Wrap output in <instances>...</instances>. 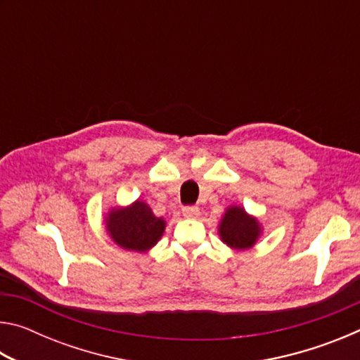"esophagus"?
Listing matches in <instances>:
<instances>
[{"label": "esophagus", "mask_w": 360, "mask_h": 360, "mask_svg": "<svg viewBox=\"0 0 360 360\" xmlns=\"http://www.w3.org/2000/svg\"><path fill=\"white\" fill-rule=\"evenodd\" d=\"M182 214L188 219H195L200 216V210L198 206H184V208H182Z\"/></svg>", "instance_id": "esophagus-1"}]
</instances>
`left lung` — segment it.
Instances as JSON below:
<instances>
[{"label": "left lung", "mask_w": 360, "mask_h": 360, "mask_svg": "<svg viewBox=\"0 0 360 360\" xmlns=\"http://www.w3.org/2000/svg\"><path fill=\"white\" fill-rule=\"evenodd\" d=\"M219 235L225 245L243 251L255 245L260 235V225L257 219L248 216L241 206H230L219 225Z\"/></svg>", "instance_id": "left-lung-1"}]
</instances>
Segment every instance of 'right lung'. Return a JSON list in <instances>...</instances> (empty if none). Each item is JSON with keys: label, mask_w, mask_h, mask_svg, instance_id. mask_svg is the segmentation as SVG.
I'll return each instance as SVG.
<instances>
[{"label": "right lung", "mask_w": 360, "mask_h": 360, "mask_svg": "<svg viewBox=\"0 0 360 360\" xmlns=\"http://www.w3.org/2000/svg\"><path fill=\"white\" fill-rule=\"evenodd\" d=\"M106 229L114 243L129 251L144 252L160 240L165 221L155 217L144 202H135L129 208L111 210L106 216Z\"/></svg>", "instance_id": "1"}]
</instances>
